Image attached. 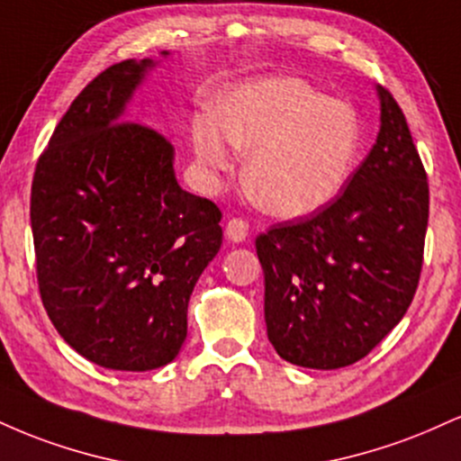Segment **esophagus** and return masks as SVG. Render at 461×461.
<instances>
[{
  "instance_id": "esophagus-1",
  "label": "esophagus",
  "mask_w": 461,
  "mask_h": 461,
  "mask_svg": "<svg viewBox=\"0 0 461 461\" xmlns=\"http://www.w3.org/2000/svg\"><path fill=\"white\" fill-rule=\"evenodd\" d=\"M225 236L227 240L231 242H242L249 236V225L245 219L236 216V219H230L225 225Z\"/></svg>"
}]
</instances>
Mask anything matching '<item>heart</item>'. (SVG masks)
Segmentation results:
<instances>
[{"instance_id": "b5f03b06", "label": "heart", "mask_w": 461, "mask_h": 461, "mask_svg": "<svg viewBox=\"0 0 461 461\" xmlns=\"http://www.w3.org/2000/svg\"><path fill=\"white\" fill-rule=\"evenodd\" d=\"M214 122L193 125L194 153L205 167H231L230 145L251 153L245 184L262 210L284 219L308 216L340 194L356 168L362 125L347 102L299 77H268L230 91Z\"/></svg>"}]
</instances>
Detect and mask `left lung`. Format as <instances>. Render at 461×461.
<instances>
[{
  "label": "left lung",
  "mask_w": 461,
  "mask_h": 461,
  "mask_svg": "<svg viewBox=\"0 0 461 461\" xmlns=\"http://www.w3.org/2000/svg\"><path fill=\"white\" fill-rule=\"evenodd\" d=\"M382 99L377 142L325 208L256 238L264 319L279 357L331 370L366 357L414 299L429 184L403 110Z\"/></svg>",
  "instance_id": "obj_1"
}]
</instances>
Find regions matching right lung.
Here are the masks:
<instances>
[{
    "label": "right lung",
    "instance_id": "obj_1",
    "mask_svg": "<svg viewBox=\"0 0 461 461\" xmlns=\"http://www.w3.org/2000/svg\"><path fill=\"white\" fill-rule=\"evenodd\" d=\"M151 67L116 62L84 86L36 162L30 199L47 316L79 356L131 373L176 359L190 294L223 242L221 210L177 184L171 140L125 121Z\"/></svg>",
    "mask_w": 461,
    "mask_h": 461
}]
</instances>
